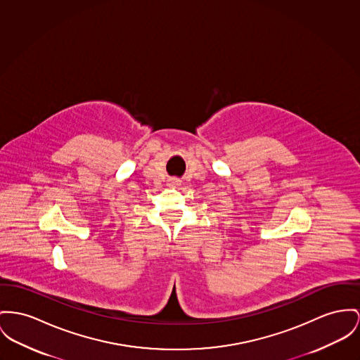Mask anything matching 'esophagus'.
I'll return each instance as SVG.
<instances>
[{
  "instance_id": "1",
  "label": "esophagus",
  "mask_w": 360,
  "mask_h": 360,
  "mask_svg": "<svg viewBox=\"0 0 360 360\" xmlns=\"http://www.w3.org/2000/svg\"><path fill=\"white\" fill-rule=\"evenodd\" d=\"M180 183H181V180H179V179H176V177L169 179V184H172V186H180Z\"/></svg>"
}]
</instances>
